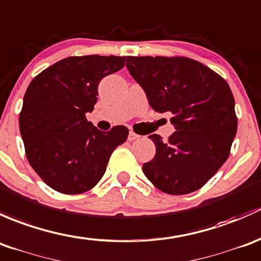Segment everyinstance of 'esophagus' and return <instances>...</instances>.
<instances>
[{
  "label": "esophagus",
  "instance_id": "1",
  "mask_svg": "<svg viewBox=\"0 0 261 261\" xmlns=\"http://www.w3.org/2000/svg\"><path fill=\"white\" fill-rule=\"evenodd\" d=\"M139 137L141 136H138V134H136L134 133V132H129V136H128V141H136V139H139Z\"/></svg>",
  "mask_w": 261,
  "mask_h": 261
}]
</instances>
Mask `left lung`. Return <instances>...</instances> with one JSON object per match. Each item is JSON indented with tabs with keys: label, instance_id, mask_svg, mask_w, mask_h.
I'll list each match as a JSON object with an SVG mask.
<instances>
[{
	"label": "left lung",
	"instance_id": "obj_1",
	"mask_svg": "<svg viewBox=\"0 0 261 261\" xmlns=\"http://www.w3.org/2000/svg\"><path fill=\"white\" fill-rule=\"evenodd\" d=\"M127 68L149 106L173 114L174 132L163 142L152 134L155 155L144 163L147 178L168 195L197 191L230 154L238 130L235 100L224 77L184 56H127Z\"/></svg>",
	"mask_w": 261,
	"mask_h": 261
}]
</instances>
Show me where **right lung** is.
<instances>
[{
    "label": "right lung",
    "instance_id": "obj_1",
    "mask_svg": "<svg viewBox=\"0 0 261 261\" xmlns=\"http://www.w3.org/2000/svg\"><path fill=\"white\" fill-rule=\"evenodd\" d=\"M125 56H70L32 79L23 96L20 133L34 171L51 189L77 195L93 189L128 128L101 132L88 122L98 85L124 66Z\"/></svg>",
    "mask_w": 261,
    "mask_h": 261
}]
</instances>
